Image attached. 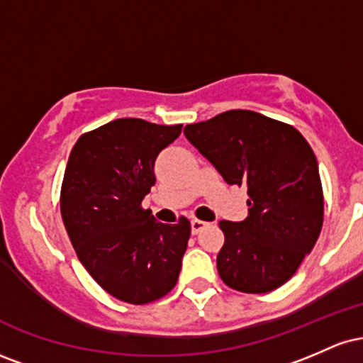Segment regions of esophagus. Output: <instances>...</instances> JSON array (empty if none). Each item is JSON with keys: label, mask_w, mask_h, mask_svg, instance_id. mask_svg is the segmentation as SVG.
<instances>
[{"label": "esophagus", "mask_w": 363, "mask_h": 363, "mask_svg": "<svg viewBox=\"0 0 363 363\" xmlns=\"http://www.w3.org/2000/svg\"><path fill=\"white\" fill-rule=\"evenodd\" d=\"M206 222H203V220H191V232H193V234H199V232L203 230V228L206 227Z\"/></svg>", "instance_id": "obj_1"}]
</instances>
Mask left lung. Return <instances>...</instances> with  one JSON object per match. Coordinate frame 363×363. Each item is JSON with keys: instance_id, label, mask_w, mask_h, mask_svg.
Instances as JSON below:
<instances>
[{"instance_id": "1", "label": "left lung", "mask_w": 363, "mask_h": 363, "mask_svg": "<svg viewBox=\"0 0 363 363\" xmlns=\"http://www.w3.org/2000/svg\"><path fill=\"white\" fill-rule=\"evenodd\" d=\"M184 135L227 184L247 187V216L220 222V278L244 294L281 286L323 227V186L311 145L289 124L240 109L187 124Z\"/></svg>"}]
</instances>
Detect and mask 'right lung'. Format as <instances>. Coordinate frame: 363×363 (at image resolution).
I'll return each instance as SVG.
<instances>
[{
    "instance_id": "1",
    "label": "right lung",
    "mask_w": 363,
    "mask_h": 363,
    "mask_svg": "<svg viewBox=\"0 0 363 363\" xmlns=\"http://www.w3.org/2000/svg\"><path fill=\"white\" fill-rule=\"evenodd\" d=\"M182 124L111 121L78 138L61 187V216L78 259L107 294L148 303L176 286L191 223H160L141 201L155 160Z\"/></svg>"
}]
</instances>
